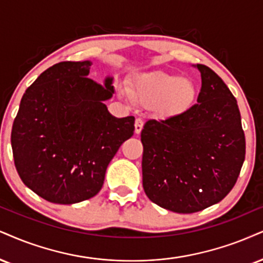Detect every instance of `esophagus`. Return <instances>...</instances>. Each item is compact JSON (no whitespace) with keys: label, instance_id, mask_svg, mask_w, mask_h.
I'll return each mask as SVG.
<instances>
[{"label":"esophagus","instance_id":"34e87169","mask_svg":"<svg viewBox=\"0 0 263 263\" xmlns=\"http://www.w3.org/2000/svg\"><path fill=\"white\" fill-rule=\"evenodd\" d=\"M142 126H144V121L141 118H137V121H135V133L137 134H140Z\"/></svg>","mask_w":263,"mask_h":263}]
</instances>
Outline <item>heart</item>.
Instances as JSON below:
<instances>
[{
	"label": "heart",
	"instance_id": "obj_1",
	"mask_svg": "<svg viewBox=\"0 0 263 263\" xmlns=\"http://www.w3.org/2000/svg\"><path fill=\"white\" fill-rule=\"evenodd\" d=\"M129 91L135 100L148 105L155 115L168 117L189 109L196 100L197 87L190 78L152 70L135 78Z\"/></svg>",
	"mask_w": 263,
	"mask_h": 263
}]
</instances>
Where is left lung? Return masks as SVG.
<instances>
[{"label":"left lung","mask_w":263,"mask_h":263,"mask_svg":"<svg viewBox=\"0 0 263 263\" xmlns=\"http://www.w3.org/2000/svg\"><path fill=\"white\" fill-rule=\"evenodd\" d=\"M201 73L197 103L141 130L142 186L148 199L177 213L215 205L235 185L245 160L238 103L209 67Z\"/></svg>","instance_id":"obj_1"}]
</instances>
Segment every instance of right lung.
I'll return each instance as SVG.
<instances>
[{"instance_id":"obj_1","label":"right lung","mask_w":263,"mask_h":263,"mask_svg":"<svg viewBox=\"0 0 263 263\" xmlns=\"http://www.w3.org/2000/svg\"><path fill=\"white\" fill-rule=\"evenodd\" d=\"M90 61L60 62L25 90L11 142L23 183L42 199L70 205L95 196L108 163L134 134L133 116L116 118L103 101L105 85L87 78Z\"/></svg>"}]
</instances>
